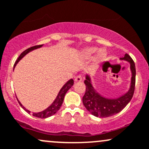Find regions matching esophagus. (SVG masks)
<instances>
[{"instance_id": "esophagus-1", "label": "esophagus", "mask_w": 149, "mask_h": 149, "mask_svg": "<svg viewBox=\"0 0 149 149\" xmlns=\"http://www.w3.org/2000/svg\"><path fill=\"white\" fill-rule=\"evenodd\" d=\"M82 76H76V78H75L74 79V81L75 82H81V81H82Z\"/></svg>"}]
</instances>
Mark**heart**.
<instances>
[{"label": "heart", "mask_w": 149, "mask_h": 149, "mask_svg": "<svg viewBox=\"0 0 149 149\" xmlns=\"http://www.w3.org/2000/svg\"><path fill=\"white\" fill-rule=\"evenodd\" d=\"M97 49L95 47H88L82 51V55L86 58H90L93 55L97 52ZM106 56V52L104 49H100L96 54V56L94 58V62L96 65L99 64L104 59Z\"/></svg>", "instance_id": "obj_1"}]
</instances>
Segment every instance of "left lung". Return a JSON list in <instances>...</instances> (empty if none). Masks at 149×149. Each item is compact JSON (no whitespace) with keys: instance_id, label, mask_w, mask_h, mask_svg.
I'll return each instance as SVG.
<instances>
[{"instance_id":"1","label":"left lung","mask_w":149,"mask_h":149,"mask_svg":"<svg viewBox=\"0 0 149 149\" xmlns=\"http://www.w3.org/2000/svg\"><path fill=\"white\" fill-rule=\"evenodd\" d=\"M120 60H124L130 63V70L132 72L130 89L120 97L107 98L101 95L93 86L91 76L86 74V80L84 81L86 89L84 96L83 97V103L88 112L95 117L104 118L119 113L125 108L133 97L135 89L136 78L134 62L127 54H126L124 57L120 58Z\"/></svg>"}]
</instances>
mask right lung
Wrapping results in <instances>:
<instances>
[{
	"label": "right lung",
	"mask_w": 149,
	"mask_h": 149,
	"mask_svg": "<svg viewBox=\"0 0 149 149\" xmlns=\"http://www.w3.org/2000/svg\"><path fill=\"white\" fill-rule=\"evenodd\" d=\"M42 46H43V45L34 46V47H30V48L27 49L24 51V52H22L20 55H19L18 58H17V59L16 60L15 63V64H14V67L16 65H17V63H18V62L20 61V60L22 59V58H23V57L25 56L26 54H27L29 52H32V51H33L35 49H37L40 48V47H42ZM73 80L71 78V79H70L69 81H67V82L65 83L64 85H63V87L61 88V90H60L59 92H58V95H57L56 99L54 100V102H52V104H51L50 106H49L47 109H45V110L42 111V112H33V113H32V115H33L34 117H38V118L44 119V118H47V117H51V116H52V115H54V114H56V112H58V109H60V107H61L62 103H63V99H64V97H65V95H66L67 91H68V90H69L70 88L73 86ZM17 101H18L19 105H20L21 107H22V108H23L24 110L27 112V113H29V114L31 112L30 111L26 109L24 106H22V104L20 103V102H19L18 100H17Z\"/></svg>",
	"instance_id": "1"
}]
</instances>
